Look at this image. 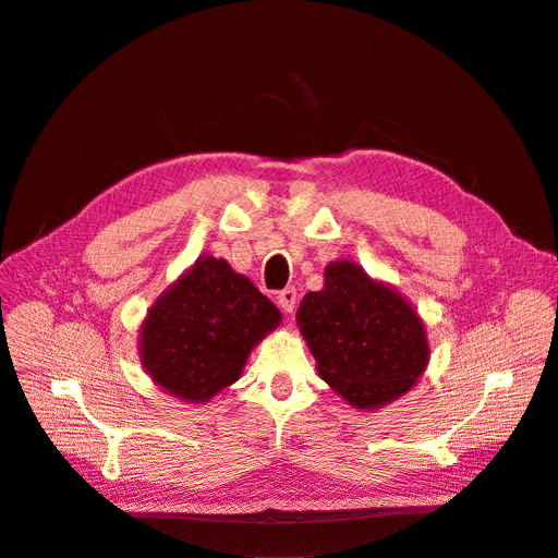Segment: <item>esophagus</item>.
<instances>
[{"mask_svg": "<svg viewBox=\"0 0 558 558\" xmlns=\"http://www.w3.org/2000/svg\"><path fill=\"white\" fill-rule=\"evenodd\" d=\"M296 301H299V294H296L294 287H287V289H282L280 294H278V305H280V310L284 314H291V312L296 310Z\"/></svg>", "mask_w": 558, "mask_h": 558, "instance_id": "1", "label": "esophagus"}]
</instances>
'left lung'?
Wrapping results in <instances>:
<instances>
[{"label": "left lung", "instance_id": "left-lung-1", "mask_svg": "<svg viewBox=\"0 0 558 558\" xmlns=\"http://www.w3.org/2000/svg\"><path fill=\"white\" fill-rule=\"evenodd\" d=\"M307 291L296 324L328 387L355 409H383L412 391L429 364L423 318L400 291L357 262L335 259Z\"/></svg>", "mask_w": 558, "mask_h": 558}]
</instances>
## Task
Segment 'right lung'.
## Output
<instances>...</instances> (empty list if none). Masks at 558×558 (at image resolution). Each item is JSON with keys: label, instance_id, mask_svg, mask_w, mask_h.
<instances>
[{"label": "right lung", "instance_id": "1", "mask_svg": "<svg viewBox=\"0 0 558 558\" xmlns=\"http://www.w3.org/2000/svg\"><path fill=\"white\" fill-rule=\"evenodd\" d=\"M280 310L221 257L201 255L146 312L137 355L167 396L203 404L242 377Z\"/></svg>", "mask_w": 558, "mask_h": 558}]
</instances>
